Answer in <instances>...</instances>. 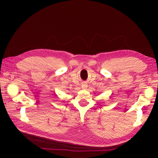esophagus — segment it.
Returning <instances> with one entry per match:
<instances>
[{
  "label": "esophagus",
  "instance_id": "1",
  "mask_svg": "<svg viewBox=\"0 0 158 158\" xmlns=\"http://www.w3.org/2000/svg\"><path fill=\"white\" fill-rule=\"evenodd\" d=\"M87 87H88V85H87L86 83H82V84H81V88H82L83 89L87 88Z\"/></svg>",
  "mask_w": 158,
  "mask_h": 158
}]
</instances>
